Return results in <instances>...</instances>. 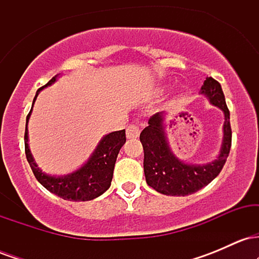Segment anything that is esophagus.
<instances>
[{
    "mask_svg": "<svg viewBox=\"0 0 259 259\" xmlns=\"http://www.w3.org/2000/svg\"><path fill=\"white\" fill-rule=\"evenodd\" d=\"M139 135H140V129L138 125H135V124H130V125L126 127L127 139H138Z\"/></svg>",
    "mask_w": 259,
    "mask_h": 259,
    "instance_id": "obj_1",
    "label": "esophagus"
}]
</instances>
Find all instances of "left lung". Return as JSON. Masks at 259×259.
<instances>
[{
  "label": "left lung",
  "mask_w": 259,
  "mask_h": 259,
  "mask_svg": "<svg viewBox=\"0 0 259 259\" xmlns=\"http://www.w3.org/2000/svg\"><path fill=\"white\" fill-rule=\"evenodd\" d=\"M201 95L209 100L210 105L224 113L223 142L218 157L206 164H191L178 158L171 152L164 130L167 113L159 112L148 120V126L140 134L144 147V171L148 186L167 196H186L197 192L218 177L224 167L231 147L230 112H229L222 86L213 78H206Z\"/></svg>",
  "instance_id": "left-lung-1"
}]
</instances>
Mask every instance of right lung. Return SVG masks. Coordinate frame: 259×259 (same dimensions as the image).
Returning a JSON list of instances; mask_svg holds the SVG:
<instances>
[{"instance_id": "1", "label": "right lung", "mask_w": 259, "mask_h": 259, "mask_svg": "<svg viewBox=\"0 0 259 259\" xmlns=\"http://www.w3.org/2000/svg\"><path fill=\"white\" fill-rule=\"evenodd\" d=\"M58 76L59 74L53 76L42 88L38 89L34 97V101H32V107H34L35 101L38 96V92L42 90L44 88L55 84ZM32 107L28 117H26L24 142L26 159H28L32 173H34L38 183L45 189L49 190L50 192L68 201H91L94 198L99 197L103 192H106L111 186L113 170H114V164L118 153H119L121 146L126 141L125 130L107 134L100 140L99 145L81 167L74 170L73 173L56 177V175L44 173L37 167L36 162H35L34 157L30 152V148H29L28 123L29 119H30Z\"/></svg>"}]
</instances>
